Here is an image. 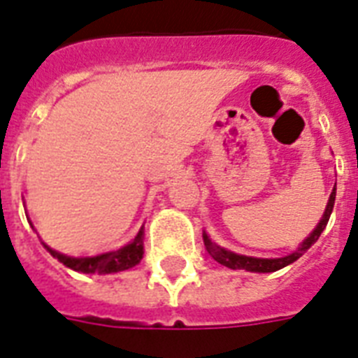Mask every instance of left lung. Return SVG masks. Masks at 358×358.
Returning <instances> with one entry per match:
<instances>
[{
	"label": "left lung",
	"mask_w": 358,
	"mask_h": 358,
	"mask_svg": "<svg viewBox=\"0 0 358 358\" xmlns=\"http://www.w3.org/2000/svg\"><path fill=\"white\" fill-rule=\"evenodd\" d=\"M334 197H336V188H334L333 192H331V197H329V203H327V208H325L324 216L320 220V224L316 225L313 233L308 234L305 242H303L299 248H297L294 253L287 257H281V259H257V257H245V255H238V253H233V251L224 250V248H220V245L213 244L210 238H208L207 234H203V242H205V250L208 251V255L213 257L216 262L220 264L227 266L231 270H248V271H260V273H268V271H277L285 268V266L292 264L296 262L299 257L305 253V251L310 248V245L320 238V234L324 233L325 225L329 222V216L333 213V207H334Z\"/></svg>",
	"instance_id": "1"
}]
</instances>
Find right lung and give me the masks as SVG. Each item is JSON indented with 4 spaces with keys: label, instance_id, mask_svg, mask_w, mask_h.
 <instances>
[{
    "label": "right lung",
    "instance_id": "right-lung-1",
    "mask_svg": "<svg viewBox=\"0 0 358 358\" xmlns=\"http://www.w3.org/2000/svg\"><path fill=\"white\" fill-rule=\"evenodd\" d=\"M44 248L50 251L51 255L59 259L64 266L71 268L76 271H83V273H114V271L129 270L133 266H136L144 257V229H140L138 234L134 236L131 244L124 245L116 251H108L103 255L96 257H83V259H76V257L62 255L59 251L51 250L50 245Z\"/></svg>",
    "mask_w": 358,
    "mask_h": 358
}]
</instances>
